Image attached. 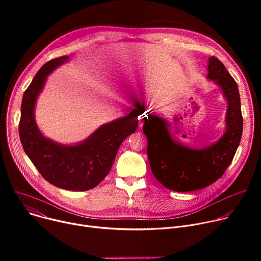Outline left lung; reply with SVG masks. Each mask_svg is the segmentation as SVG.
Listing matches in <instances>:
<instances>
[{
    "mask_svg": "<svg viewBox=\"0 0 261 261\" xmlns=\"http://www.w3.org/2000/svg\"><path fill=\"white\" fill-rule=\"evenodd\" d=\"M207 70V78L215 81L227 100L226 130L219 141L203 148H190L172 138L167 121L154 115L153 110L143 116L152 173L163 186L179 193L202 189L220 179L241 140L243 119L236 81L215 56L208 59Z\"/></svg>",
    "mask_w": 261,
    "mask_h": 261,
    "instance_id": "1",
    "label": "left lung"
}]
</instances>
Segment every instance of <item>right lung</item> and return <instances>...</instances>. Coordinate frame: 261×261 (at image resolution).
<instances>
[{
	"label": "right lung",
	"mask_w": 261,
	"mask_h": 261,
	"mask_svg": "<svg viewBox=\"0 0 261 261\" xmlns=\"http://www.w3.org/2000/svg\"><path fill=\"white\" fill-rule=\"evenodd\" d=\"M68 60L62 56L46 62L26 89L21 105L19 135L27 156L44 179L59 188L85 191L97 186L111 169L117 150L139 125L140 111L108 122L77 145H61L40 132L35 106L47 76Z\"/></svg>",
	"instance_id": "right-lung-1"
}]
</instances>
